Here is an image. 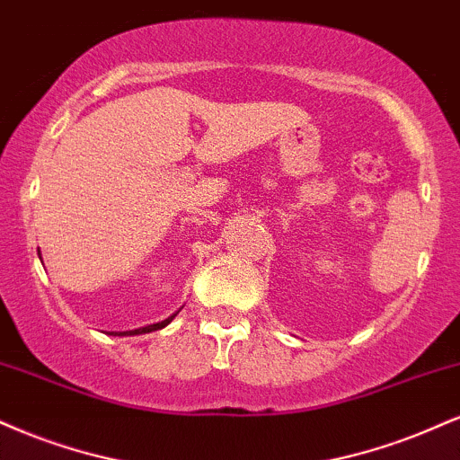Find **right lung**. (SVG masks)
<instances>
[{"label":"right lung","mask_w":460,"mask_h":460,"mask_svg":"<svg viewBox=\"0 0 460 460\" xmlns=\"http://www.w3.org/2000/svg\"><path fill=\"white\" fill-rule=\"evenodd\" d=\"M173 317L175 314H171L169 319H164V321H158V323H152V325H146V328H139V330H130V332H119L118 336H135V334H146V332H154V330H160V328H164V325H169L171 321H173Z\"/></svg>","instance_id":"right-lung-1"}]
</instances>
